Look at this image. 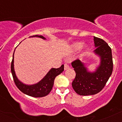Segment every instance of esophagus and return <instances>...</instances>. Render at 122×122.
<instances>
[{"label": "esophagus", "mask_w": 122, "mask_h": 122, "mask_svg": "<svg viewBox=\"0 0 122 122\" xmlns=\"http://www.w3.org/2000/svg\"><path fill=\"white\" fill-rule=\"evenodd\" d=\"M69 69V66L68 64H64V69L65 70H67Z\"/></svg>", "instance_id": "esophagus-1"}]
</instances>
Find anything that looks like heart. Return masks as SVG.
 <instances>
[{
    "mask_svg": "<svg viewBox=\"0 0 122 122\" xmlns=\"http://www.w3.org/2000/svg\"><path fill=\"white\" fill-rule=\"evenodd\" d=\"M82 46V43L81 42H76L72 45V49L74 51H77L80 49Z\"/></svg>",
    "mask_w": 122,
    "mask_h": 122,
    "instance_id": "b5f03b06",
    "label": "heart"
}]
</instances>
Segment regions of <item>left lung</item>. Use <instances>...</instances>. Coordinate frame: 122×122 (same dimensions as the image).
<instances>
[{"mask_svg": "<svg viewBox=\"0 0 122 122\" xmlns=\"http://www.w3.org/2000/svg\"><path fill=\"white\" fill-rule=\"evenodd\" d=\"M96 54L100 57V64L94 72H88L79 60L72 62L76 72L72 87L77 94L82 96L93 95L99 93L104 87L113 70L112 51L106 42L93 37Z\"/></svg>", "mask_w": 122, "mask_h": 122, "instance_id": "1", "label": "left lung"}]
</instances>
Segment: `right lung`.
Wrapping results in <instances>:
<instances>
[{
    "mask_svg": "<svg viewBox=\"0 0 122 122\" xmlns=\"http://www.w3.org/2000/svg\"><path fill=\"white\" fill-rule=\"evenodd\" d=\"M31 37H40L44 40L46 39L43 36H38V35H36V36H33ZM14 54L12 56L11 64V71L14 81L18 89L25 94L34 97H44L48 95L52 89L56 77L59 75L64 71V65H62L60 68H57V69L51 68L49 72L47 73V75L43 78V79L36 84L30 85H26L20 82L18 79L17 77L15 75L14 68Z\"/></svg>",
    "mask_w": 122,
    "mask_h": 122,
    "instance_id": "add662e5",
    "label": "right lung"
}]
</instances>
